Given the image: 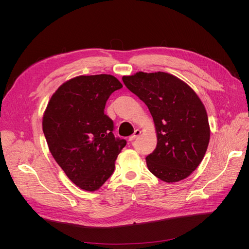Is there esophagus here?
I'll return each instance as SVG.
<instances>
[{"label":"esophagus","instance_id":"1","mask_svg":"<svg viewBox=\"0 0 249 249\" xmlns=\"http://www.w3.org/2000/svg\"><path fill=\"white\" fill-rule=\"evenodd\" d=\"M140 133H141L140 130H139V129H136L135 131H134V133H133L131 136L129 137V141H133V140H134L136 137H138V136L140 135Z\"/></svg>","mask_w":249,"mask_h":249}]
</instances>
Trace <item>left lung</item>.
Wrapping results in <instances>:
<instances>
[{
	"instance_id": "left-lung-1",
	"label": "left lung",
	"mask_w": 249,
	"mask_h": 249,
	"mask_svg": "<svg viewBox=\"0 0 249 249\" xmlns=\"http://www.w3.org/2000/svg\"><path fill=\"white\" fill-rule=\"evenodd\" d=\"M124 85L149 109L158 144L146 156L149 172L166 182L189 177L199 166L210 140V127L203 103L177 76L142 72L123 76Z\"/></svg>"
}]
</instances>
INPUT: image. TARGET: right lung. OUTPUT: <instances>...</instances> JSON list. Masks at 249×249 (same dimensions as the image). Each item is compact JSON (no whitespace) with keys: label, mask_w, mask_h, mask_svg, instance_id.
I'll return each mask as SVG.
<instances>
[{"label":"right lung","mask_w":249,"mask_h":249,"mask_svg":"<svg viewBox=\"0 0 249 249\" xmlns=\"http://www.w3.org/2000/svg\"><path fill=\"white\" fill-rule=\"evenodd\" d=\"M122 84L111 74L80 75L52 95L42 128L49 150L68 178L83 190H98L114 173L126 140L115 137L106 103Z\"/></svg>","instance_id":"obj_1"}]
</instances>
